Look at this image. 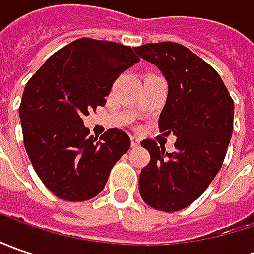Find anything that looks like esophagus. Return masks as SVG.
<instances>
[{"instance_id":"34e87169","label":"esophagus","mask_w":254,"mask_h":254,"mask_svg":"<svg viewBox=\"0 0 254 254\" xmlns=\"http://www.w3.org/2000/svg\"><path fill=\"white\" fill-rule=\"evenodd\" d=\"M140 145V138H137V137H131V147L132 148H135V147H138Z\"/></svg>"}]
</instances>
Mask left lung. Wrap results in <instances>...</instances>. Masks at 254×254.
<instances>
[{
  "label": "left lung",
  "instance_id": "1",
  "mask_svg": "<svg viewBox=\"0 0 254 254\" xmlns=\"http://www.w3.org/2000/svg\"><path fill=\"white\" fill-rule=\"evenodd\" d=\"M135 52L168 82L158 127L177 137L172 152L154 140L141 142L150 162L140 174V195L154 209L177 212L198 199L219 172L233 132L235 104L218 72L187 46L145 44Z\"/></svg>",
  "mask_w": 254,
  "mask_h": 254
}]
</instances>
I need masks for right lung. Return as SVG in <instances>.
<instances>
[{"mask_svg": "<svg viewBox=\"0 0 254 254\" xmlns=\"http://www.w3.org/2000/svg\"><path fill=\"white\" fill-rule=\"evenodd\" d=\"M138 61L131 46L80 38L55 52L28 80L19 106L25 150L58 198H94L128 151L126 132L110 128L97 140L83 117L106 104L114 80Z\"/></svg>", "mask_w": 254, "mask_h": 254, "instance_id": "obj_1", "label": "right lung"}]
</instances>
